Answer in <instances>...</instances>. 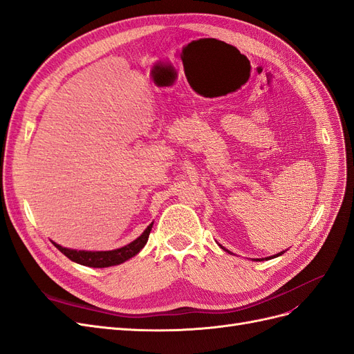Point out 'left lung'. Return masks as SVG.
Instances as JSON below:
<instances>
[{
    "label": "left lung",
    "mask_w": 354,
    "mask_h": 354,
    "mask_svg": "<svg viewBox=\"0 0 354 354\" xmlns=\"http://www.w3.org/2000/svg\"><path fill=\"white\" fill-rule=\"evenodd\" d=\"M221 246V245H220ZM221 250H224V251H226V252H229V254H233V252H230L229 250H226V248H224V246H221ZM285 251H282V252H277L276 255H272V257H267V259L266 260H270V259H276V257H279V255H282ZM255 261H261V260H255Z\"/></svg>",
    "instance_id": "1"
}]
</instances>
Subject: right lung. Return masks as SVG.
Listing matches in <instances>:
<instances>
[{"label": "right lung", "mask_w": 354, "mask_h": 354, "mask_svg": "<svg viewBox=\"0 0 354 354\" xmlns=\"http://www.w3.org/2000/svg\"><path fill=\"white\" fill-rule=\"evenodd\" d=\"M152 226H153V223L149 224L147 229L136 241L122 246V248H116L112 251H78V250L65 248V246H62L53 241L51 242L62 254H65L69 260L78 263V264H82V266H87V267H97V269H103V267L121 264L127 260L133 259L134 255L140 252L149 239V234H151Z\"/></svg>", "instance_id": "add662e5"}]
</instances>
